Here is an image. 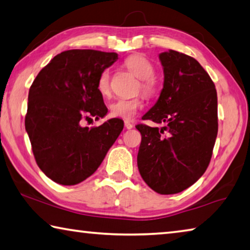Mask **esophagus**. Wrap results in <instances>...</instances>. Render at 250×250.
<instances>
[{"mask_svg": "<svg viewBox=\"0 0 250 250\" xmlns=\"http://www.w3.org/2000/svg\"><path fill=\"white\" fill-rule=\"evenodd\" d=\"M125 129L130 130V129L133 128V125L131 124V122H129V121H125Z\"/></svg>", "mask_w": 250, "mask_h": 250, "instance_id": "obj_1", "label": "esophagus"}]
</instances>
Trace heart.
I'll return each instance as SVG.
<instances>
[{
  "mask_svg": "<svg viewBox=\"0 0 250 250\" xmlns=\"http://www.w3.org/2000/svg\"><path fill=\"white\" fill-rule=\"evenodd\" d=\"M124 65L126 69L134 74L140 80V88L143 94L153 96L155 92V83L153 76L155 74L154 66L146 57L140 54L131 55L125 59ZM97 89L104 97H108L111 92V78L109 69H104L100 73L97 79ZM143 105L141 98L133 99H117L110 104L111 116L121 118L124 120H132L137 115L138 110Z\"/></svg>",
  "mask_w": 250,
  "mask_h": 250,
  "instance_id": "1",
  "label": "heart"
}]
</instances>
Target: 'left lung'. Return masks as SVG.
Listing matches in <instances>:
<instances>
[{"label": "left lung", "instance_id": "1", "mask_svg": "<svg viewBox=\"0 0 250 250\" xmlns=\"http://www.w3.org/2000/svg\"><path fill=\"white\" fill-rule=\"evenodd\" d=\"M163 88L142 117L166 126L135 125L142 135L138 168L159 194H176L204 174L217 137V92L196 59L168 49L159 55Z\"/></svg>", "mask_w": 250, "mask_h": 250}]
</instances>
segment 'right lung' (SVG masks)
Instances as JSON below:
<instances>
[{
  "mask_svg": "<svg viewBox=\"0 0 250 250\" xmlns=\"http://www.w3.org/2000/svg\"><path fill=\"white\" fill-rule=\"evenodd\" d=\"M117 59V53L66 50L29 88L25 129L37 166L58 184L75 185L94 174L124 129L118 118L96 128L82 125L83 120L107 115L97 79Z\"/></svg>",
  "mask_w": 250,
  "mask_h": 250,
  "instance_id": "1",
  "label": "right lung"
}]
</instances>
